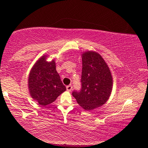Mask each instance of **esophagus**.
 <instances>
[{
    "label": "esophagus",
    "mask_w": 148,
    "mask_h": 148,
    "mask_svg": "<svg viewBox=\"0 0 148 148\" xmlns=\"http://www.w3.org/2000/svg\"><path fill=\"white\" fill-rule=\"evenodd\" d=\"M66 88H67V91L71 92V91H72V86H71V85H69V86H67V87H66Z\"/></svg>",
    "instance_id": "34e87169"
}]
</instances>
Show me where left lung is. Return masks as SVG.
<instances>
[{
    "instance_id": "1",
    "label": "left lung",
    "mask_w": 148,
    "mask_h": 148,
    "mask_svg": "<svg viewBox=\"0 0 148 148\" xmlns=\"http://www.w3.org/2000/svg\"><path fill=\"white\" fill-rule=\"evenodd\" d=\"M81 89L72 95L86 111L102 106L108 99L113 88L111 73L103 58L95 51L82 54Z\"/></svg>"
}]
</instances>
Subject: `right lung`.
Masks as SVG:
<instances>
[{"label":"right lung","mask_w":148,"mask_h":148,"mask_svg":"<svg viewBox=\"0 0 148 148\" xmlns=\"http://www.w3.org/2000/svg\"><path fill=\"white\" fill-rule=\"evenodd\" d=\"M46 59V55L40 58L32 67L28 76L30 96L42 106L53 102L66 90L56 69L55 61L47 62Z\"/></svg>","instance_id":"right-lung-1"}]
</instances>
